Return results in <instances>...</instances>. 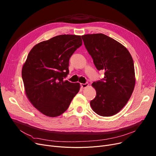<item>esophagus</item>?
Wrapping results in <instances>:
<instances>
[{"mask_svg":"<svg viewBox=\"0 0 156 156\" xmlns=\"http://www.w3.org/2000/svg\"><path fill=\"white\" fill-rule=\"evenodd\" d=\"M88 83H81V86L82 88H86L88 86Z\"/></svg>","mask_w":156,"mask_h":156,"instance_id":"esophagus-1","label":"esophagus"}]
</instances>
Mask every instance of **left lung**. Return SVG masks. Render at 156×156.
<instances>
[{
	"label": "left lung",
	"mask_w": 156,
	"mask_h": 156,
	"mask_svg": "<svg viewBox=\"0 0 156 156\" xmlns=\"http://www.w3.org/2000/svg\"><path fill=\"white\" fill-rule=\"evenodd\" d=\"M96 68L103 70L104 78L94 81L95 99L90 101L93 111L101 116H111L126 104L134 90L135 68L127 48L102 34L81 36Z\"/></svg>",
	"instance_id": "8db88e82"
}]
</instances>
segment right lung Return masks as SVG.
<instances>
[{"label": "right lung", "instance_id": "obj_1", "mask_svg": "<svg viewBox=\"0 0 156 156\" xmlns=\"http://www.w3.org/2000/svg\"><path fill=\"white\" fill-rule=\"evenodd\" d=\"M82 45L81 36L61 35L32 48L22 68L25 92L44 115L58 116L66 111L80 85L64 80L71 56Z\"/></svg>", "mask_w": 156, "mask_h": 156}]
</instances>
